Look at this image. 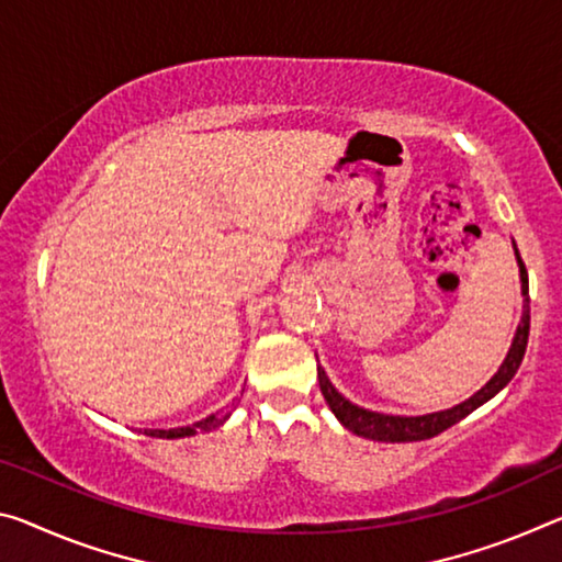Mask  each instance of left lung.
<instances>
[{"label":"left lung","instance_id":"left-lung-1","mask_svg":"<svg viewBox=\"0 0 562 562\" xmlns=\"http://www.w3.org/2000/svg\"><path fill=\"white\" fill-rule=\"evenodd\" d=\"M515 255H518V265H520V280H522V295H525V310H522V319L518 325V333H515V340L510 352H507L505 362L497 370V375L487 382V385L475 393L465 403H460L450 409H442V413H432V415H420V417H400V415H382V413H372V409H364L352 405L350 400L342 397L337 393L333 382L327 380L325 370L317 368V380H319V390L327 400V405L333 413L337 415L347 430H352L355 435H362V438L370 440H380V442H415V440H427L440 435L442 430H448L456 423H460L462 417H468L473 409L480 405H485L490 397H495L501 390L515 378L520 362L525 358V347H528V335H530V300H528V270H525V262L520 260L518 247H515Z\"/></svg>","mask_w":562,"mask_h":562}]
</instances>
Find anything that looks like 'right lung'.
<instances>
[{
    "label": "right lung",
    "mask_w": 562,
    "mask_h": 562,
    "mask_svg": "<svg viewBox=\"0 0 562 562\" xmlns=\"http://www.w3.org/2000/svg\"><path fill=\"white\" fill-rule=\"evenodd\" d=\"M227 415H210L204 417V420L194 423L190 427H172V430H145V435H153V438H190V435H198V432H207V430H215L222 423H225Z\"/></svg>",
    "instance_id": "right-lung-1"
}]
</instances>
